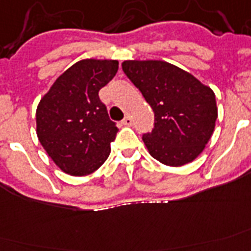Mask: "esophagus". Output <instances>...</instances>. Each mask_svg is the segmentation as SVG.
Returning <instances> with one entry per match:
<instances>
[{"instance_id": "1", "label": "esophagus", "mask_w": 251, "mask_h": 251, "mask_svg": "<svg viewBox=\"0 0 251 251\" xmlns=\"http://www.w3.org/2000/svg\"><path fill=\"white\" fill-rule=\"evenodd\" d=\"M132 122H133V120H132L131 116L127 115V116H126V118H124L123 122H122V123H123L124 126H132Z\"/></svg>"}]
</instances>
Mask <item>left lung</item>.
Masks as SVG:
<instances>
[{"mask_svg":"<svg viewBox=\"0 0 251 251\" xmlns=\"http://www.w3.org/2000/svg\"><path fill=\"white\" fill-rule=\"evenodd\" d=\"M122 68L154 112V128L143 136L149 154L168 166L192 162L215 129L217 106L212 89L161 60H126Z\"/></svg>","mask_w":251,"mask_h":251,"instance_id":"8db88e82","label":"left lung"}]
</instances>
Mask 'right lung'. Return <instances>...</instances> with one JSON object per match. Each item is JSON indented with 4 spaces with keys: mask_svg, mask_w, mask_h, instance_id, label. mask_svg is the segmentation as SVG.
<instances>
[{
    "mask_svg": "<svg viewBox=\"0 0 251 251\" xmlns=\"http://www.w3.org/2000/svg\"><path fill=\"white\" fill-rule=\"evenodd\" d=\"M118 68V60H81L64 72L39 102L38 139L67 174H91L110 156L118 128L98 93Z\"/></svg>",
    "mask_w": 251,
    "mask_h": 251,
    "instance_id": "add662e5",
    "label": "right lung"
}]
</instances>
